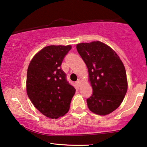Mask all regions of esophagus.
<instances>
[{
  "label": "esophagus",
  "mask_w": 147,
  "mask_h": 147,
  "mask_svg": "<svg viewBox=\"0 0 147 147\" xmlns=\"http://www.w3.org/2000/svg\"><path fill=\"white\" fill-rule=\"evenodd\" d=\"M76 84H77V86H81V81L80 79H78L77 81V82H76Z\"/></svg>",
  "instance_id": "34e87169"
}]
</instances>
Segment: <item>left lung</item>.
Here are the masks:
<instances>
[{
  "instance_id": "obj_1",
  "label": "left lung",
  "mask_w": 147,
  "mask_h": 147,
  "mask_svg": "<svg viewBox=\"0 0 147 147\" xmlns=\"http://www.w3.org/2000/svg\"><path fill=\"white\" fill-rule=\"evenodd\" d=\"M77 50L87 65L93 88L87 106L96 114H109L120 106L127 92L124 64L115 51L98 41L77 44Z\"/></svg>"
}]
</instances>
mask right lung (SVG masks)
<instances>
[{"instance_id":"1","label":"right lung","mask_w":147,"mask_h":147,"mask_svg":"<svg viewBox=\"0 0 147 147\" xmlns=\"http://www.w3.org/2000/svg\"><path fill=\"white\" fill-rule=\"evenodd\" d=\"M71 46H49L34 56L27 72V93L36 109L49 118L68 111L76 89L66 79L61 64Z\"/></svg>"}]
</instances>
